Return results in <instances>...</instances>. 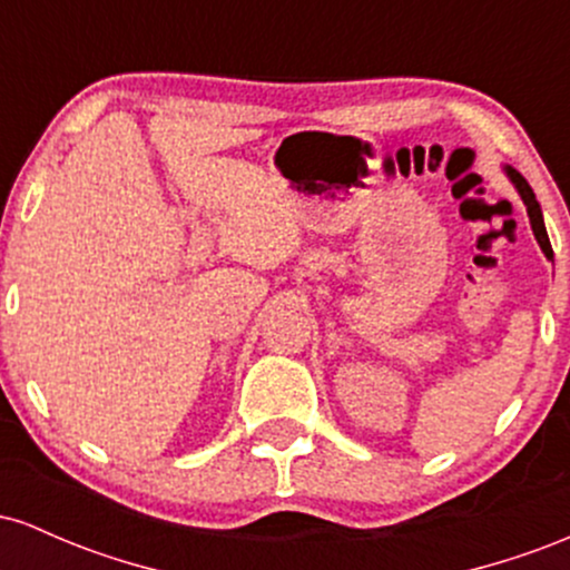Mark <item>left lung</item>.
<instances>
[{"mask_svg":"<svg viewBox=\"0 0 570 570\" xmlns=\"http://www.w3.org/2000/svg\"><path fill=\"white\" fill-rule=\"evenodd\" d=\"M507 176H509V179H512V185L517 187V193H520L522 203H525L528 217H531L533 235H535V240H539L541 252H544L547 257H552V246H549V235H547V227H544V217H541V206H539V200H535L531 185H528V181H525V176L517 174L514 168H509V166H507Z\"/></svg>","mask_w":570,"mask_h":570,"instance_id":"obj_1","label":"left lung"}]
</instances>
